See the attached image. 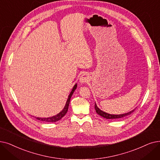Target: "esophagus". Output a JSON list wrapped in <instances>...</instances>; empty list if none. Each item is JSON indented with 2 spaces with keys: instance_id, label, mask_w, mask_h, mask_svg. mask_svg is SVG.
Returning a JSON list of instances; mask_svg holds the SVG:
<instances>
[{
  "instance_id": "obj_1",
  "label": "esophagus",
  "mask_w": 160,
  "mask_h": 160,
  "mask_svg": "<svg viewBox=\"0 0 160 160\" xmlns=\"http://www.w3.org/2000/svg\"><path fill=\"white\" fill-rule=\"evenodd\" d=\"M88 81V78L87 75H86V74H83L80 78V82L81 83H86Z\"/></svg>"
}]
</instances>
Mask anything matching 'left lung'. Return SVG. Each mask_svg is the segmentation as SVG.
I'll return each mask as SVG.
<instances>
[{"label":"left lung","instance_id":"1","mask_svg":"<svg viewBox=\"0 0 160 160\" xmlns=\"http://www.w3.org/2000/svg\"><path fill=\"white\" fill-rule=\"evenodd\" d=\"M95 111L96 112L99 114L101 116L105 118H107V119H118V118H123V117H126L129 114H131L132 112H134L135 110H133L130 111V112H128V113H126V114H120V115H114V114H108L107 112H103V111H102L101 110H100L98 107H97V105L95 103Z\"/></svg>","mask_w":160,"mask_h":160}]
</instances>
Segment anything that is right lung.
Listing matches in <instances>:
<instances>
[{
    "label": "right lung",
    "instance_id": "add662e5",
    "mask_svg": "<svg viewBox=\"0 0 160 160\" xmlns=\"http://www.w3.org/2000/svg\"><path fill=\"white\" fill-rule=\"evenodd\" d=\"M76 87H77V85H74V88H72V90L71 91L70 95H68V99L67 101V103L66 105L63 108V110L61 111V112H59L58 114H57L56 116H54L52 117H50V118H37L35 117L36 118L40 121H42V122H55L57 121H59V120H61L62 118H63L66 113L67 112V110H68V105H69V102H70V100H71V97H72L74 90L76 89Z\"/></svg>",
    "mask_w": 160,
    "mask_h": 160
}]
</instances>
